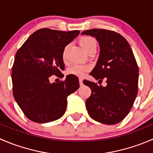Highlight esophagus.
<instances>
[{"instance_id": "esophagus-1", "label": "esophagus", "mask_w": 153, "mask_h": 153, "mask_svg": "<svg viewBox=\"0 0 153 153\" xmlns=\"http://www.w3.org/2000/svg\"><path fill=\"white\" fill-rule=\"evenodd\" d=\"M79 84L80 86H83V79L82 78H79Z\"/></svg>"}]
</instances>
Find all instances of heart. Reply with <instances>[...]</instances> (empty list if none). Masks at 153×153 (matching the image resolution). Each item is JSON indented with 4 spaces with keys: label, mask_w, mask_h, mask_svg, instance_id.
<instances>
[{
    "label": "heart",
    "mask_w": 153,
    "mask_h": 153,
    "mask_svg": "<svg viewBox=\"0 0 153 153\" xmlns=\"http://www.w3.org/2000/svg\"><path fill=\"white\" fill-rule=\"evenodd\" d=\"M80 44L84 49L87 52L88 49H90L93 46L96 45V41L93 38L90 36H84L80 40ZM69 48V45L64 47L62 52V58L64 61L67 59V52ZM91 67L86 64H74L67 69V73L69 75H75L77 77H83L90 70Z\"/></svg>",
    "instance_id": "obj_1"
}]
</instances>
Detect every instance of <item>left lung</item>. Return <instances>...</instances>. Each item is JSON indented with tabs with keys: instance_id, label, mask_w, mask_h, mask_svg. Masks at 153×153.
I'll use <instances>...</instances> for the list:
<instances>
[{
	"instance_id": "8db88e82",
	"label": "left lung",
	"mask_w": 153,
	"mask_h": 153,
	"mask_svg": "<svg viewBox=\"0 0 153 153\" xmlns=\"http://www.w3.org/2000/svg\"><path fill=\"white\" fill-rule=\"evenodd\" d=\"M82 35L95 37L100 55L90 75L106 86L84 80L91 95L86 101L89 116L95 121L112 125L121 122L133 106L138 93V67L129 43L119 33L104 29L85 30Z\"/></svg>"
}]
</instances>
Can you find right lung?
<instances>
[{
    "label": "right lung",
    "mask_w": 153,
    "mask_h": 153,
    "mask_svg": "<svg viewBox=\"0 0 153 153\" xmlns=\"http://www.w3.org/2000/svg\"><path fill=\"white\" fill-rule=\"evenodd\" d=\"M80 31L48 28L35 31L15 55L12 66V92L27 118L36 123L55 121L64 115L67 96L79 88V81L69 75L59 83L49 78H61L64 69L62 52Z\"/></svg>",
    "instance_id": "add662e5"
}]
</instances>
